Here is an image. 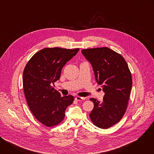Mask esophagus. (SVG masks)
<instances>
[{
  "instance_id": "obj_1",
  "label": "esophagus",
  "mask_w": 154,
  "mask_h": 154,
  "mask_svg": "<svg viewBox=\"0 0 154 154\" xmlns=\"http://www.w3.org/2000/svg\"><path fill=\"white\" fill-rule=\"evenodd\" d=\"M75 99L78 101H80V100H85V97H79V96H77L75 97Z\"/></svg>"
}]
</instances>
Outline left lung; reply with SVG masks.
<instances>
[{
  "mask_svg": "<svg viewBox=\"0 0 154 154\" xmlns=\"http://www.w3.org/2000/svg\"><path fill=\"white\" fill-rule=\"evenodd\" d=\"M82 53L105 93L102 102L90 99L94 106L90 117L95 125L106 129L118 122L126 112L132 86L131 73L124 58L108 48L84 49Z\"/></svg>",
  "mask_w": 154,
  "mask_h": 154,
  "instance_id": "8db88e82",
  "label": "left lung"
}]
</instances>
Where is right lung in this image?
I'll list each match as a JSON object with an SVG mask.
<instances>
[{"label":"right lung","instance_id":"1","mask_svg":"<svg viewBox=\"0 0 154 154\" xmlns=\"http://www.w3.org/2000/svg\"><path fill=\"white\" fill-rule=\"evenodd\" d=\"M79 51L45 48L36 53L26 66L23 82L27 104L34 116L47 127L60 123L66 109L74 101L71 95L61 96L52 85L59 80L66 63Z\"/></svg>","mask_w":154,"mask_h":154}]
</instances>
